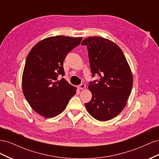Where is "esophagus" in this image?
Segmentation results:
<instances>
[{"mask_svg": "<svg viewBox=\"0 0 159 159\" xmlns=\"http://www.w3.org/2000/svg\"><path fill=\"white\" fill-rule=\"evenodd\" d=\"M85 88V85L84 84H81L78 86V89H84Z\"/></svg>", "mask_w": 159, "mask_h": 159, "instance_id": "1", "label": "esophagus"}]
</instances>
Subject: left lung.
<instances>
[{"label": "left lung", "mask_w": 159, "mask_h": 159, "mask_svg": "<svg viewBox=\"0 0 159 159\" xmlns=\"http://www.w3.org/2000/svg\"><path fill=\"white\" fill-rule=\"evenodd\" d=\"M81 45L87 46L92 76L100 77L89 82L92 98L85 107L95 119L108 121L125 107L133 87L131 68L121 49L106 38L89 37Z\"/></svg>", "instance_id": "8db88e82"}]
</instances>
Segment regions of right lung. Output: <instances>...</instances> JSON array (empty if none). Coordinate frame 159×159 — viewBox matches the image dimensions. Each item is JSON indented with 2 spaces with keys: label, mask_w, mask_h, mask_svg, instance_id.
Returning a JSON list of instances; mask_svg holds the SVG:
<instances>
[{
  "label": "right lung",
  "mask_w": 159,
  "mask_h": 159,
  "mask_svg": "<svg viewBox=\"0 0 159 159\" xmlns=\"http://www.w3.org/2000/svg\"><path fill=\"white\" fill-rule=\"evenodd\" d=\"M81 40V37H49L37 43L28 54L22 79L23 93L42 116L59 115L76 93V88L59 77L65 74L63 62L67 54Z\"/></svg>",
  "instance_id": "add662e5"
}]
</instances>
